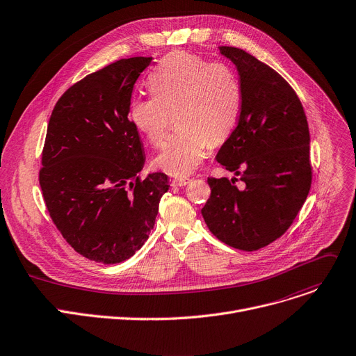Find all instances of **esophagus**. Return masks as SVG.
Returning a JSON list of instances; mask_svg holds the SVG:
<instances>
[{"label": "esophagus", "instance_id": "34e87169", "mask_svg": "<svg viewBox=\"0 0 356 356\" xmlns=\"http://www.w3.org/2000/svg\"><path fill=\"white\" fill-rule=\"evenodd\" d=\"M188 183H191V179H188V177H176V179L172 180V184H173V186H179V187L186 186V184H188Z\"/></svg>", "mask_w": 356, "mask_h": 356}]
</instances>
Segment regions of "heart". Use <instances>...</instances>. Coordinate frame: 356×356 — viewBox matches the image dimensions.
Listing matches in <instances>:
<instances>
[{
    "mask_svg": "<svg viewBox=\"0 0 356 356\" xmlns=\"http://www.w3.org/2000/svg\"><path fill=\"white\" fill-rule=\"evenodd\" d=\"M147 84L152 96L129 103L130 122L150 145L159 146L173 114L177 130L154 161L170 176L191 175L203 161L209 143L220 145L232 133L241 110L239 81L223 63L175 53L153 68Z\"/></svg>",
    "mask_w": 356,
    "mask_h": 356,
    "instance_id": "1",
    "label": "heart"
}]
</instances>
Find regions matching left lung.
I'll return each mask as SVG.
<instances>
[{
  "label": "left lung",
  "instance_id": "obj_1",
  "mask_svg": "<svg viewBox=\"0 0 356 356\" xmlns=\"http://www.w3.org/2000/svg\"><path fill=\"white\" fill-rule=\"evenodd\" d=\"M219 50L238 68L242 103L216 160L243 186L209 177L202 215L219 241L252 252L291 227L311 191L309 127L298 94L273 68L236 47Z\"/></svg>",
  "mask_w": 356,
  "mask_h": 356
}]
</instances>
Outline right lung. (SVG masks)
<instances>
[{
  "mask_svg": "<svg viewBox=\"0 0 356 356\" xmlns=\"http://www.w3.org/2000/svg\"><path fill=\"white\" fill-rule=\"evenodd\" d=\"M152 57L123 58L91 73L56 103L38 180L65 242L104 265L131 257L149 239L164 173L141 180L145 150L129 118L134 83Z\"/></svg>",
  "mask_w": 356,
  "mask_h": 356,
  "instance_id": "right-lung-1",
  "label": "right lung"
}]
</instances>
